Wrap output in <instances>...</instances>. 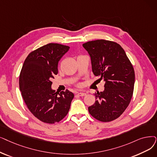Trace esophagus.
Segmentation results:
<instances>
[{
    "mask_svg": "<svg viewBox=\"0 0 157 157\" xmlns=\"http://www.w3.org/2000/svg\"><path fill=\"white\" fill-rule=\"evenodd\" d=\"M86 94L85 93V92H78L77 94L78 95H79V96H84V95H85Z\"/></svg>",
    "mask_w": 157,
    "mask_h": 157,
    "instance_id": "esophagus-1",
    "label": "esophagus"
}]
</instances>
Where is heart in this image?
I'll list each match as a JSON object with an SVG mask.
<instances>
[{
    "instance_id": "obj_1",
    "label": "heart",
    "mask_w": 157,
    "mask_h": 157,
    "mask_svg": "<svg viewBox=\"0 0 157 157\" xmlns=\"http://www.w3.org/2000/svg\"><path fill=\"white\" fill-rule=\"evenodd\" d=\"M76 86H78V87H79V86H81V85H80V83H77V84H76Z\"/></svg>"
}]
</instances>
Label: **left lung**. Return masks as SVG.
<instances>
[{
	"label": "left lung",
	"mask_w": 157,
	"mask_h": 157,
	"mask_svg": "<svg viewBox=\"0 0 157 157\" xmlns=\"http://www.w3.org/2000/svg\"><path fill=\"white\" fill-rule=\"evenodd\" d=\"M91 58L92 72L105 82L103 92L95 93V102L88 107L92 116L101 122L117 119L133 96L135 71L124 50L116 42L106 40L83 44Z\"/></svg>",
	"instance_id": "left-lung-1"
}]
</instances>
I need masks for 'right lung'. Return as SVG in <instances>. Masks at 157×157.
Masks as SVG:
<instances>
[{
  "label": "right lung",
  "instance_id": "obj_1",
  "mask_svg": "<svg viewBox=\"0 0 157 157\" xmlns=\"http://www.w3.org/2000/svg\"><path fill=\"white\" fill-rule=\"evenodd\" d=\"M69 49L53 43L41 47L28 54L20 73L19 87L25 103L34 116L45 123L62 121L74 98L68 90L59 94L51 89L58 62Z\"/></svg>",
  "mask_w": 157,
  "mask_h": 157
}]
</instances>
